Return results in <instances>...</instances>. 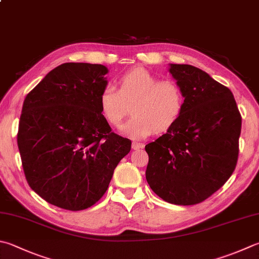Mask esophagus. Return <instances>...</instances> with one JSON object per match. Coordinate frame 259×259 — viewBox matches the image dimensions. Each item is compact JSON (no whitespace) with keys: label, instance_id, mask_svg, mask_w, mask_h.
I'll list each match as a JSON object with an SVG mask.
<instances>
[{"label":"esophagus","instance_id":"1","mask_svg":"<svg viewBox=\"0 0 259 259\" xmlns=\"http://www.w3.org/2000/svg\"><path fill=\"white\" fill-rule=\"evenodd\" d=\"M143 148V144L142 143H139V142H133L132 143V149L133 150H140Z\"/></svg>","mask_w":259,"mask_h":259}]
</instances>
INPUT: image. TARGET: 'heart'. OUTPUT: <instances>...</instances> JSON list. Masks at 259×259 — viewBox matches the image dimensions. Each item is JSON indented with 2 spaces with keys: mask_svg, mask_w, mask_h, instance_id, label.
<instances>
[{
  "mask_svg": "<svg viewBox=\"0 0 259 259\" xmlns=\"http://www.w3.org/2000/svg\"><path fill=\"white\" fill-rule=\"evenodd\" d=\"M132 106V118L120 132L132 139H143L164 133L177 123L185 108V95L177 82L160 81L150 71L136 67L118 79V90L113 85L102 88L98 97L101 116L110 126H118Z\"/></svg>",
  "mask_w": 259,
  "mask_h": 259,
  "instance_id": "b5f03b06",
  "label": "heart"
}]
</instances>
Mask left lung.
<instances>
[{
    "label": "left lung",
    "mask_w": 259,
    "mask_h": 259,
    "mask_svg": "<svg viewBox=\"0 0 259 259\" xmlns=\"http://www.w3.org/2000/svg\"><path fill=\"white\" fill-rule=\"evenodd\" d=\"M169 72L184 91V113L145 145V177L163 201L194 205L220 189L235 170L241 115L230 89L206 72L188 64H170Z\"/></svg>",
    "instance_id": "1"
}]
</instances>
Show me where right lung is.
I'll use <instances>...</instances> for the list:
<instances>
[{"label": "right lung", "mask_w": 259, "mask_h": 259, "mask_svg": "<svg viewBox=\"0 0 259 259\" xmlns=\"http://www.w3.org/2000/svg\"><path fill=\"white\" fill-rule=\"evenodd\" d=\"M101 64L64 63L23 101L18 148L33 192L57 207L81 211L106 193L131 141L111 132L98 97L108 81Z\"/></svg>", "instance_id": "1"}]
</instances>
